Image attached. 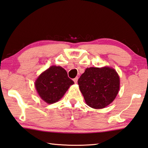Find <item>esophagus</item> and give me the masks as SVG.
<instances>
[{
  "label": "esophagus",
  "mask_w": 148,
  "mask_h": 148,
  "mask_svg": "<svg viewBox=\"0 0 148 148\" xmlns=\"http://www.w3.org/2000/svg\"><path fill=\"white\" fill-rule=\"evenodd\" d=\"M77 79H78V77H75V78L73 79L75 83H77Z\"/></svg>",
  "instance_id": "34e87169"
}]
</instances>
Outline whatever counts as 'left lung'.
<instances>
[{
    "label": "left lung",
    "mask_w": 148,
    "mask_h": 148,
    "mask_svg": "<svg viewBox=\"0 0 148 148\" xmlns=\"http://www.w3.org/2000/svg\"><path fill=\"white\" fill-rule=\"evenodd\" d=\"M80 91L86 103L94 109H102L112 103L120 88V77L111 67H90L78 79Z\"/></svg>",
    "instance_id": "8db88e82"
}]
</instances>
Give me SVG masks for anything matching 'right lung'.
Here are the masks:
<instances>
[{"label": "right lung", "instance_id": "right-lung-1", "mask_svg": "<svg viewBox=\"0 0 148 148\" xmlns=\"http://www.w3.org/2000/svg\"><path fill=\"white\" fill-rule=\"evenodd\" d=\"M74 83L63 68L52 66L41 74L36 79L35 86L42 100L50 104L60 100Z\"/></svg>", "mask_w": 148, "mask_h": 148}]
</instances>
